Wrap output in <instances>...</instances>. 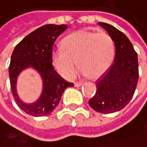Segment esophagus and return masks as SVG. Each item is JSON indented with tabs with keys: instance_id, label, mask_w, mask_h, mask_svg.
Wrapping results in <instances>:
<instances>
[{
	"instance_id": "obj_1",
	"label": "esophagus",
	"mask_w": 147,
	"mask_h": 147,
	"mask_svg": "<svg viewBox=\"0 0 147 147\" xmlns=\"http://www.w3.org/2000/svg\"><path fill=\"white\" fill-rule=\"evenodd\" d=\"M75 87H80V86H82V83L81 82H75Z\"/></svg>"
}]
</instances>
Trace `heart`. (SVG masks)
I'll use <instances>...</instances> for the list:
<instances>
[{
    "instance_id": "b5f03b06",
    "label": "heart",
    "mask_w": 147,
    "mask_h": 147,
    "mask_svg": "<svg viewBox=\"0 0 147 147\" xmlns=\"http://www.w3.org/2000/svg\"><path fill=\"white\" fill-rule=\"evenodd\" d=\"M61 49L52 53V64L67 80L75 76L77 64L88 78H98L110 67L115 56V44L109 35L86 30L67 35L61 40Z\"/></svg>"
}]
</instances>
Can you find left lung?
<instances>
[{
  "label": "left lung",
  "mask_w": 147,
  "mask_h": 147,
  "mask_svg": "<svg viewBox=\"0 0 147 147\" xmlns=\"http://www.w3.org/2000/svg\"><path fill=\"white\" fill-rule=\"evenodd\" d=\"M115 43V60L96 80V92L88 101L96 112L109 114L123 109L132 99L138 81V60L134 47L123 32L112 25L98 22Z\"/></svg>",
  "instance_id": "1"
}]
</instances>
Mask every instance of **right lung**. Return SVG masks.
Masks as SVG:
<instances>
[{"instance_id": "obj_1", "label": "right lung", "mask_w": 147, "mask_h": 147, "mask_svg": "<svg viewBox=\"0 0 147 147\" xmlns=\"http://www.w3.org/2000/svg\"><path fill=\"white\" fill-rule=\"evenodd\" d=\"M67 29V25L47 24L26 36L15 47L9 67L11 88L18 107L32 117L49 115L59 103L64 90L73 84L61 78L52 66V48L56 39ZM29 67L42 80V92L33 103H25L17 93L18 75Z\"/></svg>"}]
</instances>
